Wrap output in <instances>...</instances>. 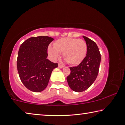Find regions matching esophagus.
I'll list each match as a JSON object with an SVG mask.
<instances>
[{"label":"esophagus","instance_id":"34e87169","mask_svg":"<svg viewBox=\"0 0 125 125\" xmlns=\"http://www.w3.org/2000/svg\"><path fill=\"white\" fill-rule=\"evenodd\" d=\"M58 67L60 68H63L64 67V66H63V65H62L60 64H58Z\"/></svg>","mask_w":125,"mask_h":125}]
</instances>
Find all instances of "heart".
<instances>
[{
  "instance_id": "1",
  "label": "heart",
  "mask_w": 125,
  "mask_h": 125,
  "mask_svg": "<svg viewBox=\"0 0 125 125\" xmlns=\"http://www.w3.org/2000/svg\"><path fill=\"white\" fill-rule=\"evenodd\" d=\"M48 53L53 60H57L60 53L71 65L80 64L87 53V45L83 40L74 38H62L54 42L53 47L49 46Z\"/></svg>"
}]
</instances>
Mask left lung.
Returning a JSON list of instances; mask_svg holds the SVG:
<instances>
[{"label":"left lung","mask_w":125,"mask_h":125,"mask_svg":"<svg viewBox=\"0 0 125 125\" xmlns=\"http://www.w3.org/2000/svg\"><path fill=\"white\" fill-rule=\"evenodd\" d=\"M87 45L85 58L76 67H70L71 73L67 77L69 86L76 92L88 89L98 76L101 61V55L96 43L83 36Z\"/></svg>","instance_id":"1"}]
</instances>
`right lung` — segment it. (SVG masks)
<instances>
[{
    "mask_svg": "<svg viewBox=\"0 0 125 125\" xmlns=\"http://www.w3.org/2000/svg\"><path fill=\"white\" fill-rule=\"evenodd\" d=\"M53 40L48 36L32 37L20 46L17 68L22 83L32 92L45 90L52 71L58 67L57 63L47 59L48 46Z\"/></svg>",
    "mask_w": 125,
    "mask_h": 125,
    "instance_id": "1",
    "label": "right lung"
}]
</instances>
